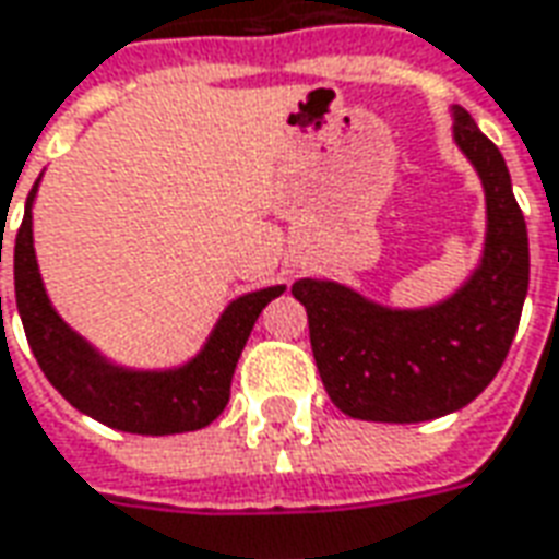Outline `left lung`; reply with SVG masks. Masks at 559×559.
<instances>
[{"label":"left lung","mask_w":559,"mask_h":559,"mask_svg":"<svg viewBox=\"0 0 559 559\" xmlns=\"http://www.w3.org/2000/svg\"><path fill=\"white\" fill-rule=\"evenodd\" d=\"M454 142L484 185L487 236L478 269L442 302L388 308L335 281L302 278L293 296L330 400L357 420L420 424L481 393L509 354L530 287V241L499 147L454 105Z\"/></svg>","instance_id":"left-lung-1"}]
</instances>
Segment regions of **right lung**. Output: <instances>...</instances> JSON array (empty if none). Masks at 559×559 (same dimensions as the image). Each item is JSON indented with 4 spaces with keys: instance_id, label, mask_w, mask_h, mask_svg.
Here are the masks:
<instances>
[{
    "instance_id": "add662e5",
    "label": "right lung",
    "mask_w": 559,
    "mask_h": 559,
    "mask_svg": "<svg viewBox=\"0 0 559 559\" xmlns=\"http://www.w3.org/2000/svg\"><path fill=\"white\" fill-rule=\"evenodd\" d=\"M38 181L26 197V212L14 241V296L26 342L48 381L78 412L105 427L139 436H175L202 429L229 402V384L260 311L284 293V284L233 299L214 323L197 357L175 369H127L105 360L87 338L50 306L33 248V202ZM2 263V239H0Z\"/></svg>"
}]
</instances>
